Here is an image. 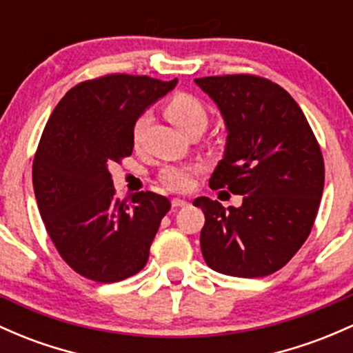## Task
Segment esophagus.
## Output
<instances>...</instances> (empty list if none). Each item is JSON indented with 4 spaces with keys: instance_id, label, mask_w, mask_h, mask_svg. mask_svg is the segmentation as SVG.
I'll list each match as a JSON object with an SVG mask.
<instances>
[{
    "instance_id": "1",
    "label": "esophagus",
    "mask_w": 353,
    "mask_h": 353,
    "mask_svg": "<svg viewBox=\"0 0 353 353\" xmlns=\"http://www.w3.org/2000/svg\"><path fill=\"white\" fill-rule=\"evenodd\" d=\"M188 201H184V199H181V197H174L172 199V208H185L188 206Z\"/></svg>"
}]
</instances>
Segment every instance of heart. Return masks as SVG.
I'll return each mask as SVG.
<instances>
[{
	"mask_svg": "<svg viewBox=\"0 0 353 353\" xmlns=\"http://www.w3.org/2000/svg\"><path fill=\"white\" fill-rule=\"evenodd\" d=\"M165 115L170 122L185 134L192 132V130H204L209 122V110L204 105L201 99L196 95L179 92V94L172 95L168 100L164 107ZM147 120L149 115L142 114L141 117L135 120L132 129L134 144H139L144 135ZM204 170V165L201 162H188V164H169L161 170V183L170 191L185 192L192 188L196 176H199Z\"/></svg>",
	"mask_w": 353,
	"mask_h": 353,
	"instance_id": "obj_1",
	"label": "heart"
}]
</instances>
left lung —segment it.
I'll list each match as a JSON object with an SVG mask.
<instances>
[{
  "mask_svg": "<svg viewBox=\"0 0 353 353\" xmlns=\"http://www.w3.org/2000/svg\"><path fill=\"white\" fill-rule=\"evenodd\" d=\"M194 82L228 127L226 152L209 185L243 196L228 211L209 197L194 199L206 216L203 256L218 273L268 276L312 233L325 183L320 144L293 97L268 79L236 73Z\"/></svg>",
  "mask_w": 353,
  "mask_h": 353,
  "instance_id": "8db88e82",
  "label": "left lung"
}]
</instances>
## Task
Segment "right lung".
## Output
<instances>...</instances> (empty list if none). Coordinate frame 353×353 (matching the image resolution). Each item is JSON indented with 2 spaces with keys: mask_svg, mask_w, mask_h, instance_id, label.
Here are the masks:
<instances>
[{
  "mask_svg": "<svg viewBox=\"0 0 353 353\" xmlns=\"http://www.w3.org/2000/svg\"><path fill=\"white\" fill-rule=\"evenodd\" d=\"M176 83L127 73L85 80L46 122L33 159L34 197L58 254L88 280L122 281L149 259L169 199L141 191L125 204L108 168L132 154L135 120Z\"/></svg>",
  "mask_w": 353,
  "mask_h": 353,
  "instance_id": "add662e5",
  "label": "right lung"
}]
</instances>
